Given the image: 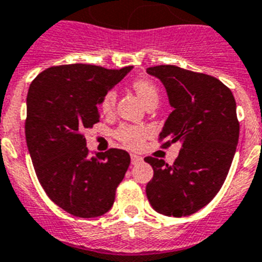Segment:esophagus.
Segmentation results:
<instances>
[{"instance_id":"esophagus-1","label":"esophagus","mask_w":262,"mask_h":262,"mask_svg":"<svg viewBox=\"0 0 262 262\" xmlns=\"http://www.w3.org/2000/svg\"><path fill=\"white\" fill-rule=\"evenodd\" d=\"M132 165H138V163L142 162V158L140 156H136V154H130Z\"/></svg>"}]
</instances>
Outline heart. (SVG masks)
I'll list each match as a JSON object with an SVG mask.
<instances>
[{
	"mask_svg": "<svg viewBox=\"0 0 262 262\" xmlns=\"http://www.w3.org/2000/svg\"><path fill=\"white\" fill-rule=\"evenodd\" d=\"M132 88L136 91V93L140 96V99L144 101V104L146 106L158 101V88H157L156 84L150 80V79H146V77H137V79H134L132 81ZM116 99H117V93H116V91L113 88L106 91L103 95V97H101V100H100V111L105 113V115L112 112L116 105ZM150 134H151V130L147 126L132 124L120 125L113 132V136H115V138L120 144L124 145L125 147H129V149L133 150L140 149V147L144 146Z\"/></svg>",
	"mask_w": 262,
	"mask_h": 262,
	"instance_id": "heart-1",
	"label": "heart"
}]
</instances>
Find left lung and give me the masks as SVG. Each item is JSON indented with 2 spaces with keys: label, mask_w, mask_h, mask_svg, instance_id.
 <instances>
[{
  "label": "left lung",
  "mask_w": 262,
  "mask_h": 262,
  "mask_svg": "<svg viewBox=\"0 0 262 262\" xmlns=\"http://www.w3.org/2000/svg\"><path fill=\"white\" fill-rule=\"evenodd\" d=\"M146 71L162 81L174 108L158 141L162 147L182 144L172 165L145 158L154 170L147 199L162 215L188 216L210 203L228 175L240 130L235 97L211 75L171 64Z\"/></svg>",
  "instance_id": "1"
}]
</instances>
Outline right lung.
Masks as SVG:
<instances>
[{"mask_svg":"<svg viewBox=\"0 0 262 262\" xmlns=\"http://www.w3.org/2000/svg\"><path fill=\"white\" fill-rule=\"evenodd\" d=\"M130 70L54 66L29 88L25 134L35 174L47 196L77 217H96L111 210L130 163L121 149L91 157L84 136L100 121L97 105L104 93Z\"/></svg>","mask_w":262,"mask_h":262,"instance_id":"obj_1","label":"right lung"}]
</instances>
